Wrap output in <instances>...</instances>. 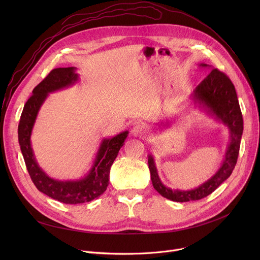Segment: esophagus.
I'll list each match as a JSON object with an SVG mask.
<instances>
[{"instance_id":"obj_1","label":"esophagus","mask_w":260,"mask_h":260,"mask_svg":"<svg viewBox=\"0 0 260 260\" xmlns=\"http://www.w3.org/2000/svg\"><path fill=\"white\" fill-rule=\"evenodd\" d=\"M146 134H147V128L145 127V125L141 124V123H139V124L134 125V127L132 129V135L134 136V137L144 138L145 136H146Z\"/></svg>"}]
</instances>
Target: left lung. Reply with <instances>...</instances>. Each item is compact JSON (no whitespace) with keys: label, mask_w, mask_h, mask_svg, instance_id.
Returning a JSON list of instances; mask_svg holds the SVG:
<instances>
[{"label":"left lung","mask_w":260,"mask_h":260,"mask_svg":"<svg viewBox=\"0 0 260 260\" xmlns=\"http://www.w3.org/2000/svg\"><path fill=\"white\" fill-rule=\"evenodd\" d=\"M200 66L209 65L200 64ZM192 97L195 103L202 105L208 114L229 127L230 143L220 169L211 179L190 190L172 189L163 185L157 173L155 160L153 156H148V169L154 188L161 196L177 202L195 201L207 197L229 178L236 166L243 132V119L235 86L225 74L213 68L208 77L195 88Z\"/></svg>","instance_id":"1"}]
</instances>
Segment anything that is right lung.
I'll return each instance as SVG.
<instances>
[{
  "instance_id": "1",
  "label": "right lung",
  "mask_w": 260,
  "mask_h": 260,
  "mask_svg": "<svg viewBox=\"0 0 260 260\" xmlns=\"http://www.w3.org/2000/svg\"><path fill=\"white\" fill-rule=\"evenodd\" d=\"M79 80L75 67L52 70L47 77L34 88L21 115L18 136L21 152L30 178L40 192L66 204L89 202L101 196L108 185L109 171L120 148L124 144L128 132L120 133L112 138L103 139L89 173L80 180L60 181L48 177L36 161L30 143V136L39 109L49 92L75 84Z\"/></svg>"
}]
</instances>
